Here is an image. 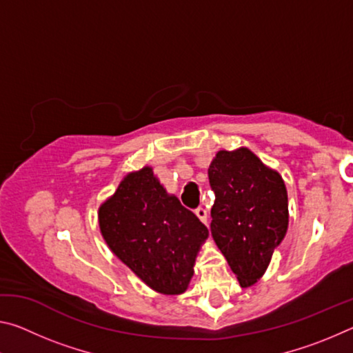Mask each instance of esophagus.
<instances>
[{
  "label": "esophagus",
  "mask_w": 353,
  "mask_h": 353,
  "mask_svg": "<svg viewBox=\"0 0 353 353\" xmlns=\"http://www.w3.org/2000/svg\"><path fill=\"white\" fill-rule=\"evenodd\" d=\"M196 216H198L202 223L204 224H207V221H208V216H207V210L205 208H202V207H199V208H196Z\"/></svg>",
  "instance_id": "esophagus-1"
}]
</instances>
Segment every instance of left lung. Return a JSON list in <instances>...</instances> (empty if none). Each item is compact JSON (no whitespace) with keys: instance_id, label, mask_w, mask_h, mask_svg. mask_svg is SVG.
<instances>
[{"instance_id":"8db88e82","label":"left lung","mask_w":353,"mask_h":353,"mask_svg":"<svg viewBox=\"0 0 353 353\" xmlns=\"http://www.w3.org/2000/svg\"><path fill=\"white\" fill-rule=\"evenodd\" d=\"M214 191L210 232L243 288L270 265L288 229V194L282 176L248 148L219 151L208 168Z\"/></svg>"}]
</instances>
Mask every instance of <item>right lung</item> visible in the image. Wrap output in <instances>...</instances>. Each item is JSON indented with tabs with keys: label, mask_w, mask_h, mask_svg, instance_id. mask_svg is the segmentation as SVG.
<instances>
[{
	"label": "right lung",
	"mask_w": 353,
	"mask_h": 353,
	"mask_svg": "<svg viewBox=\"0 0 353 353\" xmlns=\"http://www.w3.org/2000/svg\"><path fill=\"white\" fill-rule=\"evenodd\" d=\"M107 246L149 288L182 294L208 229L168 194L152 168L129 172L98 212Z\"/></svg>",
	"instance_id": "right-lung-1"
}]
</instances>
